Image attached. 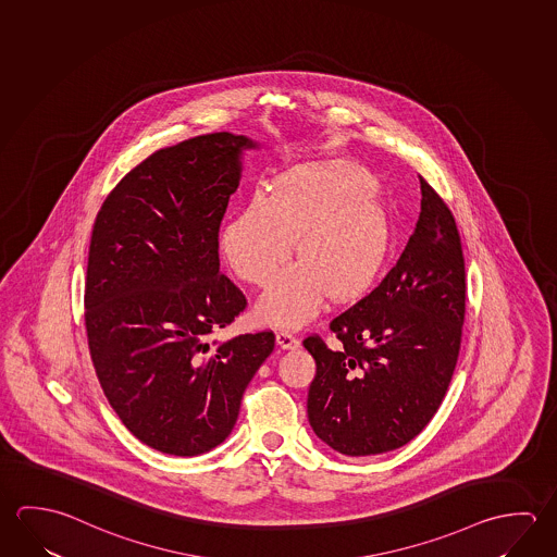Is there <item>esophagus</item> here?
<instances>
[{
    "mask_svg": "<svg viewBox=\"0 0 557 557\" xmlns=\"http://www.w3.org/2000/svg\"><path fill=\"white\" fill-rule=\"evenodd\" d=\"M275 342L282 346L283 350H295V348H299V344H301V341L289 331H277Z\"/></svg>",
    "mask_w": 557,
    "mask_h": 557,
    "instance_id": "34e87169",
    "label": "esophagus"
}]
</instances>
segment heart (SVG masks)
<instances>
[{
    "label": "heart",
    "instance_id": "1",
    "mask_svg": "<svg viewBox=\"0 0 557 557\" xmlns=\"http://www.w3.org/2000/svg\"><path fill=\"white\" fill-rule=\"evenodd\" d=\"M371 177L356 168L321 170L280 180L272 196H255L221 235V252L240 280L268 287L283 264L293 265L258 305L260 319L299 326L326 293L354 299L380 274L389 246L385 207L368 196Z\"/></svg>",
    "mask_w": 557,
    "mask_h": 557
}]
</instances>
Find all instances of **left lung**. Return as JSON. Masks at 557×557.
<instances>
[{"instance_id": "left-lung-1", "label": "left lung", "mask_w": 557, "mask_h": 557, "mask_svg": "<svg viewBox=\"0 0 557 557\" xmlns=\"http://www.w3.org/2000/svg\"><path fill=\"white\" fill-rule=\"evenodd\" d=\"M420 194L419 221L397 264L332 319L341 350L321 336L302 341L317 363L309 422L324 444L351 458L419 436L458 363L466 317L461 240L448 206L422 177Z\"/></svg>"}]
</instances>
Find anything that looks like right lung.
Instances as JSON below:
<instances>
[{
    "label": "right lung",
    "mask_w": 557,
    "mask_h": 557,
    "mask_svg": "<svg viewBox=\"0 0 557 557\" xmlns=\"http://www.w3.org/2000/svg\"><path fill=\"white\" fill-rule=\"evenodd\" d=\"M255 140L211 133L160 148L99 209L89 243L86 331L101 389L143 444L199 456L235 429L274 332L209 346L245 311L219 272V226Z\"/></svg>",
    "instance_id": "right-lung-1"
}]
</instances>
